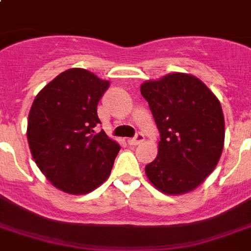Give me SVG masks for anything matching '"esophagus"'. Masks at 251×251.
<instances>
[{
	"mask_svg": "<svg viewBox=\"0 0 251 251\" xmlns=\"http://www.w3.org/2000/svg\"><path fill=\"white\" fill-rule=\"evenodd\" d=\"M143 141H145V137H143V134L138 133L134 138H130V139H127V143H129L130 146H138L139 143H142Z\"/></svg>",
	"mask_w": 251,
	"mask_h": 251,
	"instance_id": "esophagus-1",
	"label": "esophagus"
}]
</instances>
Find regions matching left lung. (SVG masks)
Segmentation results:
<instances>
[{
  "label": "left lung",
  "mask_w": 251,
  "mask_h": 251,
  "mask_svg": "<svg viewBox=\"0 0 251 251\" xmlns=\"http://www.w3.org/2000/svg\"><path fill=\"white\" fill-rule=\"evenodd\" d=\"M160 131L157 156L146 175L161 193L194 190L218 165L224 147V114L218 98L197 76L173 73L141 86Z\"/></svg>",
  "instance_id": "1"
}]
</instances>
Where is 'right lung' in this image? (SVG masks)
<instances>
[{
  "label": "right lung",
  "instance_id": "obj_1",
  "mask_svg": "<svg viewBox=\"0 0 251 251\" xmlns=\"http://www.w3.org/2000/svg\"><path fill=\"white\" fill-rule=\"evenodd\" d=\"M108 80L84 69L61 73L36 95L27 139L36 165L52 185L69 194L95 190L110 175L120 145L104 131L98 104Z\"/></svg>",
  "mask_w": 251,
  "mask_h": 251
}]
</instances>
